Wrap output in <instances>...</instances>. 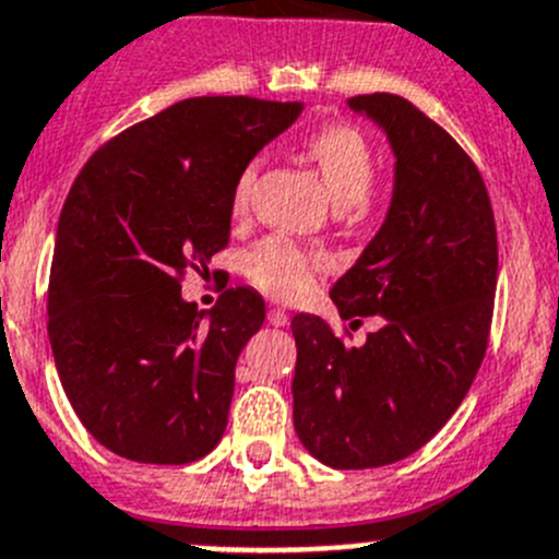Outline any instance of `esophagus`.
Here are the masks:
<instances>
[{"mask_svg":"<svg viewBox=\"0 0 559 559\" xmlns=\"http://www.w3.org/2000/svg\"><path fill=\"white\" fill-rule=\"evenodd\" d=\"M269 324H274V326H285V324H288V313H285L283 307H271V310H269Z\"/></svg>","mask_w":559,"mask_h":559,"instance_id":"esophagus-1","label":"esophagus"}]
</instances>
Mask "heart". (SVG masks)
Returning <instances> with one entry per match:
<instances>
[{
	"label": "heart",
	"instance_id": "obj_1",
	"mask_svg": "<svg viewBox=\"0 0 559 559\" xmlns=\"http://www.w3.org/2000/svg\"><path fill=\"white\" fill-rule=\"evenodd\" d=\"M305 150L313 166L319 168L335 204L349 210L352 216H366L373 207L371 186L377 177V152H373L371 141L357 127L346 124V121H332L307 138ZM260 166L263 160L252 157L240 168L233 186V199H229L235 216H243L249 207ZM326 265L330 260L324 252L305 249L285 235H269V238L258 240L246 249L243 260H240L246 280L276 299L305 296L313 288L316 276L324 274Z\"/></svg>",
	"mask_w": 559,
	"mask_h": 559
}]
</instances>
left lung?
<instances>
[{"label": "left lung", "instance_id": "left-lung-1", "mask_svg": "<svg viewBox=\"0 0 559 559\" xmlns=\"http://www.w3.org/2000/svg\"><path fill=\"white\" fill-rule=\"evenodd\" d=\"M385 127L396 152L391 210L362 258L330 290L362 346L319 316H296L294 427L332 468H380L452 418L488 352L499 240L488 188L468 152L396 94L349 102Z\"/></svg>", "mask_w": 559, "mask_h": 559}]
</instances>
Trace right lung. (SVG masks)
Segmentation results:
<instances>
[{"instance_id": "right-lung-1", "label": "right lung", "mask_w": 559, "mask_h": 559, "mask_svg": "<svg viewBox=\"0 0 559 559\" xmlns=\"http://www.w3.org/2000/svg\"><path fill=\"white\" fill-rule=\"evenodd\" d=\"M299 102L197 96L102 143L55 240L46 330L82 427L135 463L186 465L229 418L235 362L265 305L227 288L204 316L179 288L227 249L233 186Z\"/></svg>"}]
</instances>
